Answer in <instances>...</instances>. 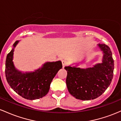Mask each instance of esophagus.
<instances>
[{
  "mask_svg": "<svg viewBox=\"0 0 121 121\" xmlns=\"http://www.w3.org/2000/svg\"><path fill=\"white\" fill-rule=\"evenodd\" d=\"M62 66H63V68H64L65 66L67 65V62L66 60H63L62 61Z\"/></svg>",
  "mask_w": 121,
  "mask_h": 121,
  "instance_id": "34e87169",
  "label": "esophagus"
}]
</instances>
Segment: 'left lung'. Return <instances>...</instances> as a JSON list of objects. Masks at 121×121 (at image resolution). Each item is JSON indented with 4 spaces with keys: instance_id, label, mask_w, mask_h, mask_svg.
<instances>
[{
    "instance_id": "1",
    "label": "left lung",
    "mask_w": 121,
    "mask_h": 121,
    "mask_svg": "<svg viewBox=\"0 0 121 121\" xmlns=\"http://www.w3.org/2000/svg\"><path fill=\"white\" fill-rule=\"evenodd\" d=\"M98 46L104 55L101 63L92 67L81 69L75 66H66V85L69 92L78 99H94L105 91L112 82L114 63L110 48L105 44Z\"/></svg>"
}]
</instances>
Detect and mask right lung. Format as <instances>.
Masks as SVG:
<instances>
[{
    "instance_id": "right-lung-1",
    "label": "right lung",
    "mask_w": 121,
    "mask_h": 121,
    "mask_svg": "<svg viewBox=\"0 0 121 121\" xmlns=\"http://www.w3.org/2000/svg\"><path fill=\"white\" fill-rule=\"evenodd\" d=\"M19 40L13 44L11 51L7 55L5 74L7 81L17 94L24 98L34 100L45 96L56 73L62 68V62H46L35 71L23 73L16 69L13 62L14 48Z\"/></svg>"
}]
</instances>
